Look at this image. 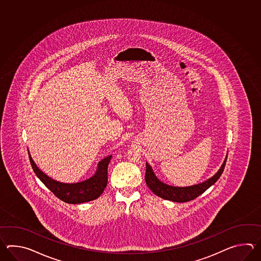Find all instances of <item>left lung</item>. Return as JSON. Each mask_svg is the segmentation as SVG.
<instances>
[{
	"label": "left lung",
	"instance_id": "left-lung-1",
	"mask_svg": "<svg viewBox=\"0 0 261 261\" xmlns=\"http://www.w3.org/2000/svg\"><path fill=\"white\" fill-rule=\"evenodd\" d=\"M227 158V155H226L219 170L212 177L207 179L202 183L189 186V187H174V186H170L168 184L163 183L155 176L152 167L146 162V172L144 176L145 183L154 194L161 197L164 200H172L174 202H187L199 197L200 194H202L205 190L217 182L224 171Z\"/></svg>",
	"mask_w": 261,
	"mask_h": 261
}]
</instances>
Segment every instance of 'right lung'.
<instances>
[{"instance_id":"add662e5","label":"right lung","mask_w":261,"mask_h":261,"mask_svg":"<svg viewBox=\"0 0 261 261\" xmlns=\"http://www.w3.org/2000/svg\"><path fill=\"white\" fill-rule=\"evenodd\" d=\"M28 153L31 165L37 177L39 178L51 192H53L55 196L64 202L70 204H79L91 201L98 199L106 189L108 181L107 169L108 164L111 161L112 155H107L99 161L96 172L89 179L77 183H62L54 180L53 178L49 177L47 174L42 172L39 167L34 162L29 150Z\"/></svg>"}]
</instances>
